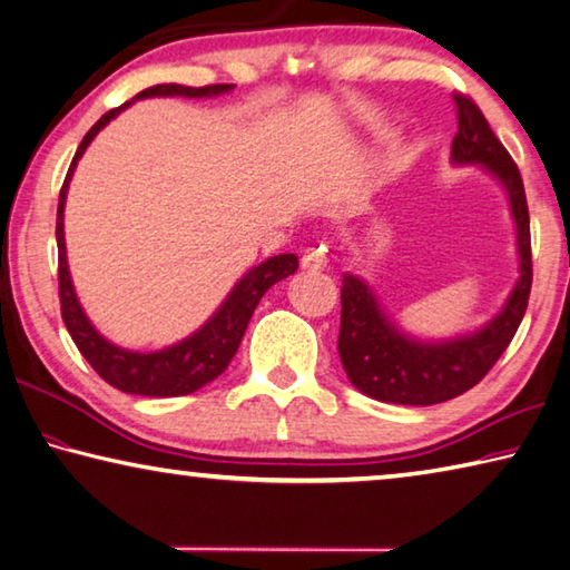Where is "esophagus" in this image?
Listing matches in <instances>:
<instances>
[{"mask_svg":"<svg viewBox=\"0 0 570 570\" xmlns=\"http://www.w3.org/2000/svg\"><path fill=\"white\" fill-rule=\"evenodd\" d=\"M302 266L308 268V272H316V268H324L326 266V246L318 244L312 246L304 256H302Z\"/></svg>","mask_w":570,"mask_h":570,"instance_id":"obj_1","label":"esophagus"}]
</instances>
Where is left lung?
<instances>
[{"mask_svg": "<svg viewBox=\"0 0 570 570\" xmlns=\"http://www.w3.org/2000/svg\"><path fill=\"white\" fill-rule=\"evenodd\" d=\"M459 131L451 144L456 167H481L509 196L519 252V282L499 314L481 328L451 338H416L396 326L364 278H341L338 356L351 384L368 399L401 406H433L461 396L489 374L519 331L531 294V222L523 179L511 154L469 97L453 95Z\"/></svg>", "mask_w": 570, "mask_h": 570, "instance_id": "1", "label": "left lung"}]
</instances>
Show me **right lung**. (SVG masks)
<instances>
[{
	"mask_svg": "<svg viewBox=\"0 0 570 570\" xmlns=\"http://www.w3.org/2000/svg\"><path fill=\"white\" fill-rule=\"evenodd\" d=\"M234 85H209V87H184V85H157L139 91L137 97L127 105L107 111L95 127L87 131L81 139L79 149L71 159L67 171L65 186L59 191V209H57V249H59V302H61V318H65L69 336L75 338L81 356L89 361V366L107 381L109 386L124 393H139V396H186V393L199 391L216 376L224 374L229 366L236 348H239L244 331L249 326L254 308L262 302V296L276 282L292 276L298 268L296 254H278L266 258L258 266L249 268L239 282L234 284L224 304L216 308L214 316L206 321L202 328L194 334L177 341V344L164 346L159 351H131L111 344L91 324L89 316L81 308L75 284L69 276L67 264V244H65V204L71 174L77 169V161L87 151L91 139L107 127L111 119L131 107L137 99L149 97H186V99H209L232 91Z\"/></svg>",
	"mask_w": 570,
	"mask_h": 570,
	"instance_id": "1",
	"label": "right lung"
}]
</instances>
